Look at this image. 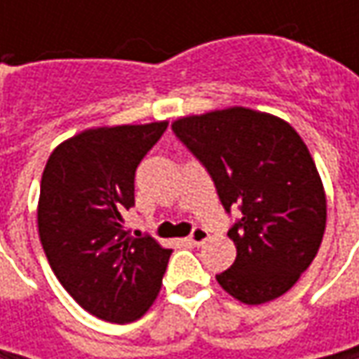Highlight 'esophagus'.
Segmentation results:
<instances>
[{
    "instance_id": "obj_1",
    "label": "esophagus",
    "mask_w": 359,
    "mask_h": 359,
    "mask_svg": "<svg viewBox=\"0 0 359 359\" xmlns=\"http://www.w3.org/2000/svg\"><path fill=\"white\" fill-rule=\"evenodd\" d=\"M208 238H210V233H208V229L205 228H194L191 229V233H189V241H191L194 245H201Z\"/></svg>"
}]
</instances>
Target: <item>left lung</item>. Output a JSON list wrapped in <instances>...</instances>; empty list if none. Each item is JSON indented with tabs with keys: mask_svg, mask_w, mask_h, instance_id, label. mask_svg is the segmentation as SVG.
Wrapping results in <instances>:
<instances>
[{
	"mask_svg": "<svg viewBox=\"0 0 359 359\" xmlns=\"http://www.w3.org/2000/svg\"><path fill=\"white\" fill-rule=\"evenodd\" d=\"M173 133L214 180L236 262L215 276L248 306L283 296L310 268L325 229V191L308 145L283 119L248 107L180 118Z\"/></svg>",
	"mask_w": 359,
	"mask_h": 359,
	"instance_id": "obj_1",
	"label": "left lung"
}]
</instances>
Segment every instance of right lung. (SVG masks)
Masks as SVG:
<instances>
[{"label":"right lung","instance_id":"right-lung-1","mask_svg":"<svg viewBox=\"0 0 359 359\" xmlns=\"http://www.w3.org/2000/svg\"><path fill=\"white\" fill-rule=\"evenodd\" d=\"M165 130L168 121L81 131L51 151L41 175L37 228L49 266L67 294L105 322L142 318L172 255L123 229L135 170Z\"/></svg>","mask_w":359,"mask_h":359}]
</instances>
